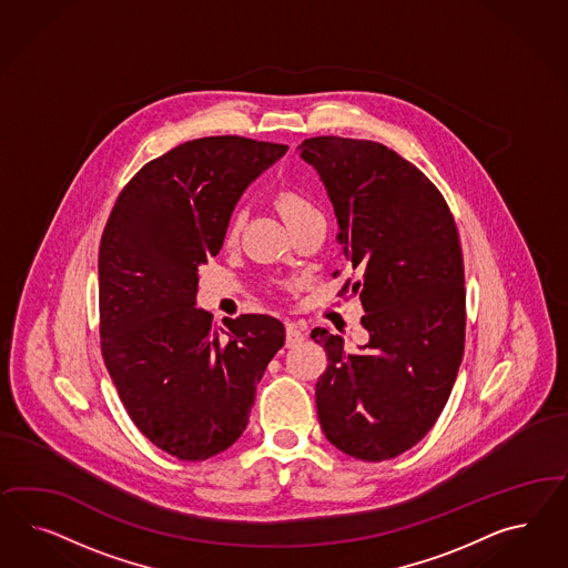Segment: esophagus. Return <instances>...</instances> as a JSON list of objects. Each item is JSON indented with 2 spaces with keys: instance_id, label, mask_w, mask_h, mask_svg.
Segmentation results:
<instances>
[{
  "instance_id": "obj_1",
  "label": "esophagus",
  "mask_w": 568,
  "mask_h": 568,
  "mask_svg": "<svg viewBox=\"0 0 568 568\" xmlns=\"http://www.w3.org/2000/svg\"><path fill=\"white\" fill-rule=\"evenodd\" d=\"M302 342H304V333L295 327V325H290L287 331H285V345L287 347H295V345H300Z\"/></svg>"
}]
</instances>
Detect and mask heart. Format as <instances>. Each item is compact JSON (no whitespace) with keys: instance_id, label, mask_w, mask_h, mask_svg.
<instances>
[{"instance_id":"obj_1","label":"heart","mask_w":568,"mask_h":568,"mask_svg":"<svg viewBox=\"0 0 568 568\" xmlns=\"http://www.w3.org/2000/svg\"><path fill=\"white\" fill-rule=\"evenodd\" d=\"M275 204L292 229L300 223H304V221H308L312 216H321V212H318L316 204L312 202V197L306 195L304 191L295 190V187L276 190ZM241 224H243V212L237 210L226 224V240L233 241L240 235Z\"/></svg>"}]
</instances>
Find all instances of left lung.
Wrapping results in <instances>:
<instances>
[{
	"label": "left lung",
	"mask_w": 568,
	"mask_h": 568,
	"mask_svg": "<svg viewBox=\"0 0 568 568\" xmlns=\"http://www.w3.org/2000/svg\"><path fill=\"white\" fill-rule=\"evenodd\" d=\"M335 207L368 344L314 328L327 352L316 383L323 433L344 454L381 463L416 446L446 406L465 354L463 247L444 195L377 141L321 135L302 143ZM339 275L335 271L333 276Z\"/></svg>",
	"instance_id": "8db88e82"
}]
</instances>
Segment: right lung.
<instances>
[{
    "label": "right lung",
    "instance_id": "obj_1",
    "mask_svg": "<svg viewBox=\"0 0 568 568\" xmlns=\"http://www.w3.org/2000/svg\"><path fill=\"white\" fill-rule=\"evenodd\" d=\"M287 152L240 135L193 139L122 187L100 241V344L131 420L154 446L200 463L245 430L256 385L285 344L266 314L195 308L197 268L223 247L241 193Z\"/></svg>",
    "mask_w": 568,
    "mask_h": 568
}]
</instances>
